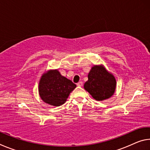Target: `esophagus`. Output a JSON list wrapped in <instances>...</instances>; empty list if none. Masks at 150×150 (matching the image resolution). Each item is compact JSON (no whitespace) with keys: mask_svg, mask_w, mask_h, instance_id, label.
<instances>
[{"mask_svg":"<svg viewBox=\"0 0 150 150\" xmlns=\"http://www.w3.org/2000/svg\"><path fill=\"white\" fill-rule=\"evenodd\" d=\"M77 85L78 87H81L83 85V82H79L78 83H77Z\"/></svg>","mask_w":150,"mask_h":150,"instance_id":"1","label":"esophagus"}]
</instances>
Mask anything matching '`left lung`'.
Returning <instances> with one entry per match:
<instances>
[{"label":"left lung","instance_id":"obj_1","mask_svg":"<svg viewBox=\"0 0 150 150\" xmlns=\"http://www.w3.org/2000/svg\"><path fill=\"white\" fill-rule=\"evenodd\" d=\"M116 87V79L103 65H95L88 74L84 88L98 101L108 99L114 95Z\"/></svg>","mask_w":150,"mask_h":150}]
</instances>
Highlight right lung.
I'll list each match as a JSON object with an SVG mask.
<instances>
[{
    "instance_id": "add662e5",
    "label": "right lung",
    "mask_w": 150,
    "mask_h": 150,
    "mask_svg": "<svg viewBox=\"0 0 150 150\" xmlns=\"http://www.w3.org/2000/svg\"><path fill=\"white\" fill-rule=\"evenodd\" d=\"M76 85L63 77L58 69H50L41 76L38 85L40 98L44 103L54 106L64 104Z\"/></svg>"
}]
</instances>
